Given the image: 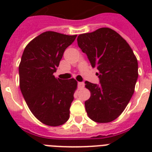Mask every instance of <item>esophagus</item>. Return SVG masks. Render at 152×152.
Instances as JSON below:
<instances>
[{
  "label": "esophagus",
  "instance_id": "obj_1",
  "mask_svg": "<svg viewBox=\"0 0 152 152\" xmlns=\"http://www.w3.org/2000/svg\"><path fill=\"white\" fill-rule=\"evenodd\" d=\"M78 86L80 88H82L84 87V83L83 82H78Z\"/></svg>",
  "mask_w": 152,
  "mask_h": 152
}]
</instances>
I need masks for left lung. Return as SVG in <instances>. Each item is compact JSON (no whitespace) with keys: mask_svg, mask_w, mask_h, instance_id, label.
<instances>
[{"mask_svg":"<svg viewBox=\"0 0 152 152\" xmlns=\"http://www.w3.org/2000/svg\"><path fill=\"white\" fill-rule=\"evenodd\" d=\"M79 47L93 68L99 84L85 81L91 97L85 102L88 117L95 122L115 120L129 102L138 78V62L128 42L115 31L102 27L80 34Z\"/></svg>","mask_w":152,"mask_h":152,"instance_id":"obj_1","label":"left lung"}]
</instances>
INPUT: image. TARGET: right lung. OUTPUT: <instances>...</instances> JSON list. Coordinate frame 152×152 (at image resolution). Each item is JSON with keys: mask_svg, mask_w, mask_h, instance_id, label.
Listing matches in <instances>:
<instances>
[{"mask_svg": "<svg viewBox=\"0 0 152 152\" xmlns=\"http://www.w3.org/2000/svg\"><path fill=\"white\" fill-rule=\"evenodd\" d=\"M76 38L44 32L29 42L23 53L19 66L20 90L30 110L45 125L59 126L69 120L77 82L56 78L53 73L65 49Z\"/></svg>", "mask_w": 152, "mask_h": 152, "instance_id": "1", "label": "right lung"}]
</instances>
